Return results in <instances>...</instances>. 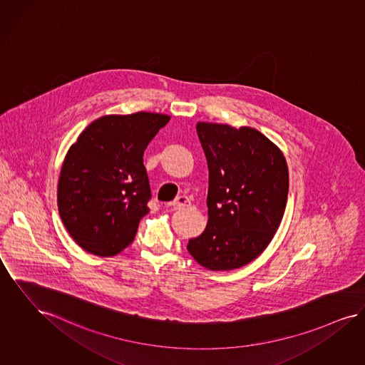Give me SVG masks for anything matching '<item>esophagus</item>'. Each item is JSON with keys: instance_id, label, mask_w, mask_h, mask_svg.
<instances>
[{"instance_id": "esophagus-1", "label": "esophagus", "mask_w": 365, "mask_h": 365, "mask_svg": "<svg viewBox=\"0 0 365 365\" xmlns=\"http://www.w3.org/2000/svg\"><path fill=\"white\" fill-rule=\"evenodd\" d=\"M169 205H173V207H177V208L189 207L190 205V199H189L188 196H177L176 199L170 202Z\"/></svg>"}]
</instances>
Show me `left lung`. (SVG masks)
<instances>
[{
    "instance_id": "8db88e82",
    "label": "left lung",
    "mask_w": 365,
    "mask_h": 365,
    "mask_svg": "<svg viewBox=\"0 0 365 365\" xmlns=\"http://www.w3.org/2000/svg\"><path fill=\"white\" fill-rule=\"evenodd\" d=\"M196 131L208 165V222L187 249L207 269H238L265 250L282 223L287 161L252 127L199 122Z\"/></svg>"
}]
</instances>
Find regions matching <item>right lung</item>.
Returning <instances> with one entry per match:
<instances>
[{"mask_svg":"<svg viewBox=\"0 0 365 365\" xmlns=\"http://www.w3.org/2000/svg\"><path fill=\"white\" fill-rule=\"evenodd\" d=\"M169 120L151 112L107 115L70 146L58 181V210L85 252L116 256L134 241L151 197L143 153Z\"/></svg>","mask_w":365,"mask_h":365,"instance_id":"obj_1","label":"right lung"}]
</instances>
